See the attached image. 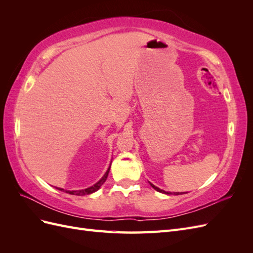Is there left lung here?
Returning a JSON list of instances; mask_svg holds the SVG:
<instances>
[{"instance_id": "1", "label": "left lung", "mask_w": 253, "mask_h": 253, "mask_svg": "<svg viewBox=\"0 0 253 253\" xmlns=\"http://www.w3.org/2000/svg\"><path fill=\"white\" fill-rule=\"evenodd\" d=\"M150 185L153 187V188H154L156 191H158V192H160V193H165V194H174V195H179V194H181V193H179V192H166V191H164V190H162V189H159V188H157V187H155L154 185H153V183H151L150 182Z\"/></svg>"}]
</instances>
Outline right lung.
<instances>
[{"instance_id":"right-lung-1","label":"right lung","mask_w":253,"mask_h":253,"mask_svg":"<svg viewBox=\"0 0 253 253\" xmlns=\"http://www.w3.org/2000/svg\"><path fill=\"white\" fill-rule=\"evenodd\" d=\"M110 169H111V165H110V167H109V169L106 170L105 174L101 177V179L99 180V181H97V182L95 183V185H93L91 187H88V188H86V189H82V190H72V191H71V190H64V189H62V188H58V187H56V189H58V190H60V191H63V192H66V193H68V194L78 195V196H83V195L91 194V193L96 192V191H98L99 189H100V187L103 185L104 181L106 180V178H108V175H109Z\"/></svg>"}]
</instances>
